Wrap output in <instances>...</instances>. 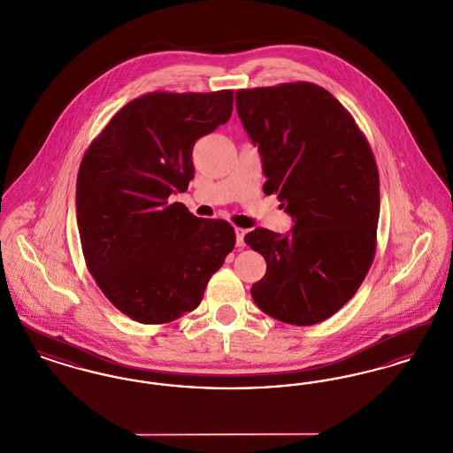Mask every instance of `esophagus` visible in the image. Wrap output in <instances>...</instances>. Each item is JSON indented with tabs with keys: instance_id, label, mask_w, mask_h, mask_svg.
I'll return each instance as SVG.
<instances>
[{
	"instance_id": "1",
	"label": "esophagus",
	"mask_w": 453,
	"mask_h": 453,
	"mask_svg": "<svg viewBox=\"0 0 453 453\" xmlns=\"http://www.w3.org/2000/svg\"><path fill=\"white\" fill-rule=\"evenodd\" d=\"M246 229L236 227V244L237 246H244V236H246Z\"/></svg>"
}]
</instances>
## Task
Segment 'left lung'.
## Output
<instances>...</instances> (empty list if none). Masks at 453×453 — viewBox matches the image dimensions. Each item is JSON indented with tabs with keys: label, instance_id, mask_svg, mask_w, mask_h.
Instances as JSON below:
<instances>
[{
	"label": "left lung",
	"instance_id": "8db88e82",
	"mask_svg": "<svg viewBox=\"0 0 453 453\" xmlns=\"http://www.w3.org/2000/svg\"><path fill=\"white\" fill-rule=\"evenodd\" d=\"M236 107L261 152L263 192L294 217L285 236L257 227L244 237L266 261L251 297L281 323H321L357 294L375 257L373 152L351 113L314 83L237 89Z\"/></svg>",
	"mask_w": 453,
	"mask_h": 453
}]
</instances>
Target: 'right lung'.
Instances as JSON below:
<instances>
[{"label": "right lung", "mask_w": 453, "mask_h": 453, "mask_svg": "<svg viewBox=\"0 0 453 453\" xmlns=\"http://www.w3.org/2000/svg\"><path fill=\"white\" fill-rule=\"evenodd\" d=\"M233 95L146 93L111 117L81 159L76 217L88 272L137 323L192 312L236 244L227 220L168 200L187 192L195 142L229 120Z\"/></svg>", "instance_id": "1"}]
</instances>
